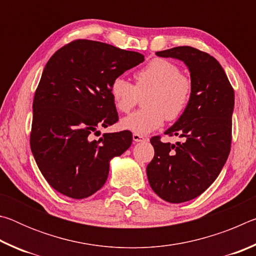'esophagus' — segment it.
Wrapping results in <instances>:
<instances>
[{
    "label": "esophagus",
    "mask_w": 256,
    "mask_h": 256,
    "mask_svg": "<svg viewBox=\"0 0 256 256\" xmlns=\"http://www.w3.org/2000/svg\"><path fill=\"white\" fill-rule=\"evenodd\" d=\"M146 138L141 136V134H138V133H133V141L134 142H142V141H146Z\"/></svg>",
    "instance_id": "34e87169"
}]
</instances>
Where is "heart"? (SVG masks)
Returning a JSON list of instances; mask_svg holds the SVG:
<instances>
[{"instance_id": "heart-1", "label": "heart", "mask_w": 256, "mask_h": 256, "mask_svg": "<svg viewBox=\"0 0 256 256\" xmlns=\"http://www.w3.org/2000/svg\"><path fill=\"white\" fill-rule=\"evenodd\" d=\"M134 84L122 76L110 84V96L116 110L128 112L140 96L146 108L122 120V128L138 134L154 131L167 120L180 118L188 108L193 92V81L176 63L154 58L134 73Z\"/></svg>"}]
</instances>
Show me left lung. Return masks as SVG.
Returning <instances> with one entry per match:
<instances>
[{
	"mask_svg": "<svg viewBox=\"0 0 256 256\" xmlns=\"http://www.w3.org/2000/svg\"><path fill=\"white\" fill-rule=\"evenodd\" d=\"M156 54L183 60L193 81L188 108L164 132L184 141L164 144L162 136H152L154 156L146 166L154 192L170 203H182L201 196L226 164L232 146L235 96L224 68L206 52L178 46Z\"/></svg>",
	"mask_w": 256,
	"mask_h": 256,
	"instance_id": "8db88e82",
	"label": "left lung"
}]
</instances>
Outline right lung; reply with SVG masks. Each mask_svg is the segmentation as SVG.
I'll return each mask as SVG.
<instances>
[{
    "mask_svg": "<svg viewBox=\"0 0 256 256\" xmlns=\"http://www.w3.org/2000/svg\"><path fill=\"white\" fill-rule=\"evenodd\" d=\"M144 60L136 52L106 42L76 40L48 60L32 102L30 149L52 188L84 198L102 188L110 160L132 144V133L92 134L118 120L110 96L115 78Z\"/></svg>",
    "mask_w": 256,
    "mask_h": 256,
    "instance_id": "right-lung-1",
    "label": "right lung"
}]
</instances>
